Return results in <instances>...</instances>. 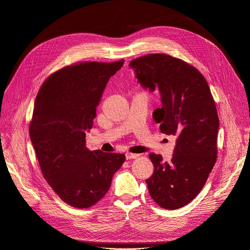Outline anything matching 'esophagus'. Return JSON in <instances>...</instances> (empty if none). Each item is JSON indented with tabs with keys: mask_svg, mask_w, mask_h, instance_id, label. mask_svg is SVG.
I'll return each mask as SVG.
<instances>
[{
	"mask_svg": "<svg viewBox=\"0 0 250 250\" xmlns=\"http://www.w3.org/2000/svg\"><path fill=\"white\" fill-rule=\"evenodd\" d=\"M138 156H139V154H134V153H126V154H125V158H126V160L134 159V158H137Z\"/></svg>",
	"mask_w": 250,
	"mask_h": 250,
	"instance_id": "34e87169",
	"label": "esophagus"
}]
</instances>
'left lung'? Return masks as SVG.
<instances>
[{"mask_svg":"<svg viewBox=\"0 0 250 250\" xmlns=\"http://www.w3.org/2000/svg\"><path fill=\"white\" fill-rule=\"evenodd\" d=\"M129 67L142 88L160 93L161 108L152 117L161 132L177 135L171 161L149 154L154 165L146 180L149 194L163 208H180L200 193L217 160L220 121L215 101L204 76L181 59L148 54L133 59Z\"/></svg>","mask_w":250,"mask_h":250,"instance_id":"8db88e82","label":"left lung"}]
</instances>
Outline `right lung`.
Listing matches in <instances>:
<instances>
[{
  "mask_svg": "<svg viewBox=\"0 0 250 250\" xmlns=\"http://www.w3.org/2000/svg\"><path fill=\"white\" fill-rule=\"evenodd\" d=\"M124 62L64 67L46 79L35 99L31 144L49 186L74 208H90L100 201L125 160V154L86 147V132L93 127L103 92Z\"/></svg>",
  "mask_w": 250,
  "mask_h": 250,
  "instance_id": "right-lung-1",
  "label": "right lung"
}]
</instances>
